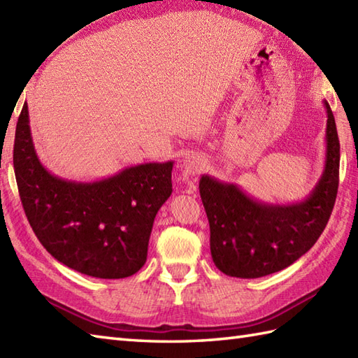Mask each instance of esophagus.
<instances>
[{
	"label": "esophagus",
	"instance_id": "obj_1",
	"mask_svg": "<svg viewBox=\"0 0 358 358\" xmlns=\"http://www.w3.org/2000/svg\"><path fill=\"white\" fill-rule=\"evenodd\" d=\"M204 167H206V158L203 155L192 152V154H187L183 159H181V172L189 177H194V175L200 173Z\"/></svg>",
	"mask_w": 358,
	"mask_h": 358
}]
</instances>
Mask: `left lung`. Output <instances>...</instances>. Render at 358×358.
<instances>
[{"instance_id":"obj_1","label":"left lung","mask_w":358,"mask_h":358,"mask_svg":"<svg viewBox=\"0 0 358 358\" xmlns=\"http://www.w3.org/2000/svg\"><path fill=\"white\" fill-rule=\"evenodd\" d=\"M323 103L328 113L324 169L303 201L268 204L237 185L201 175L212 260L226 275L258 278L285 269L305 255L324 231L337 199L340 141L331 106Z\"/></svg>"}]
</instances>
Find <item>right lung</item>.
<instances>
[{"mask_svg":"<svg viewBox=\"0 0 358 358\" xmlns=\"http://www.w3.org/2000/svg\"><path fill=\"white\" fill-rule=\"evenodd\" d=\"M172 166H131L90 183L59 178L38 159L27 103L21 109L13 169L22 208L45 250L85 275L124 278L143 268L155 215L172 194Z\"/></svg>","mask_w":358,"mask_h":358,"instance_id":"1","label":"right lung"}]
</instances>
